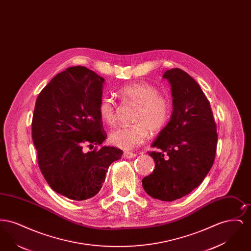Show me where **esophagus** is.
I'll return each instance as SVG.
<instances>
[{
  "label": "esophagus",
  "mask_w": 251,
  "mask_h": 251,
  "mask_svg": "<svg viewBox=\"0 0 251 251\" xmlns=\"http://www.w3.org/2000/svg\"><path fill=\"white\" fill-rule=\"evenodd\" d=\"M123 155H124L125 158H127V159H131V158H135L137 156V153L131 152V151H125Z\"/></svg>",
  "instance_id": "esophagus-1"
}]
</instances>
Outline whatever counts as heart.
Listing matches in <instances>:
<instances>
[{"label":"heart","mask_w":251,"mask_h":251,"mask_svg":"<svg viewBox=\"0 0 251 251\" xmlns=\"http://www.w3.org/2000/svg\"><path fill=\"white\" fill-rule=\"evenodd\" d=\"M119 95L126 102L136 106L130 127H119L111 131L112 145L129 151L146 141L149 131L152 134L163 131L170 118L171 101L167 95L159 93L158 88L147 83L129 84L119 90ZM101 120L113 126L117 120V110L113 100L102 97L98 105Z\"/></svg>","instance_id":"heart-1"}]
</instances>
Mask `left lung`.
<instances>
[{
  "label": "left lung",
  "mask_w": 251,
  "mask_h": 251,
  "mask_svg": "<svg viewBox=\"0 0 251 251\" xmlns=\"http://www.w3.org/2000/svg\"><path fill=\"white\" fill-rule=\"evenodd\" d=\"M171 84L173 112L149 151L155 162L152 173L142 179L153 199L173 201L188 195L213 167L217 132L213 111L201 86L180 69L163 76Z\"/></svg>",
  "instance_id": "left-lung-1"
}]
</instances>
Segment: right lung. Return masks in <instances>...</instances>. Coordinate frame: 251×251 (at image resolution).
Listing matches in <instances>:
<instances>
[{
  "label": "right lung",
  "instance_id": "right-lung-1",
  "mask_svg": "<svg viewBox=\"0 0 251 251\" xmlns=\"http://www.w3.org/2000/svg\"><path fill=\"white\" fill-rule=\"evenodd\" d=\"M104 79L89 69L71 67L55 75L39 93L32 120L37 163L53 191L72 200L97 195L108 167L123 151L102 147L107 137L98 105Z\"/></svg>",
  "mask_w": 251,
  "mask_h": 251
}]
</instances>
